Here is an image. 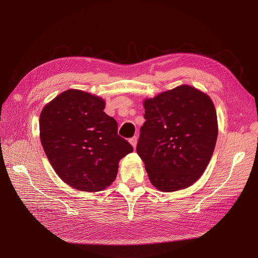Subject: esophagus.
<instances>
[{"instance_id": "esophagus-1", "label": "esophagus", "mask_w": 258, "mask_h": 258, "mask_svg": "<svg viewBox=\"0 0 258 258\" xmlns=\"http://www.w3.org/2000/svg\"><path fill=\"white\" fill-rule=\"evenodd\" d=\"M137 137L136 136H134V137H132V138H130V143L133 145V147L134 148H136V145H137Z\"/></svg>"}]
</instances>
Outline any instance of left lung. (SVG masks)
Segmentation results:
<instances>
[{"label":"left lung","instance_id":"left-lung-1","mask_svg":"<svg viewBox=\"0 0 258 258\" xmlns=\"http://www.w3.org/2000/svg\"><path fill=\"white\" fill-rule=\"evenodd\" d=\"M137 154L159 190L192 185L205 171L218 138V118L206 94L180 86L144 101Z\"/></svg>","mask_w":258,"mask_h":258}]
</instances>
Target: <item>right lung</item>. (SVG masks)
Masks as SVG:
<instances>
[{
  "label": "right lung",
  "mask_w": 258,
  "mask_h": 258,
  "mask_svg": "<svg viewBox=\"0 0 258 258\" xmlns=\"http://www.w3.org/2000/svg\"><path fill=\"white\" fill-rule=\"evenodd\" d=\"M104 101L68 90L49 102L39 117L40 142L53 169L68 185L96 192L116 179L120 159L133 146L118 135Z\"/></svg>",
  "instance_id": "1"
}]
</instances>
